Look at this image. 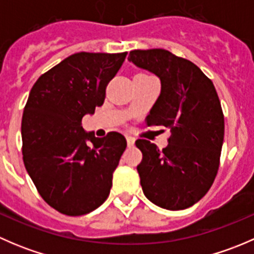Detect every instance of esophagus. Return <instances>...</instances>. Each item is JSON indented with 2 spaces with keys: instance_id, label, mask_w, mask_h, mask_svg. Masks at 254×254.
I'll use <instances>...</instances> for the list:
<instances>
[{
  "instance_id": "1",
  "label": "esophagus",
  "mask_w": 254,
  "mask_h": 254,
  "mask_svg": "<svg viewBox=\"0 0 254 254\" xmlns=\"http://www.w3.org/2000/svg\"><path fill=\"white\" fill-rule=\"evenodd\" d=\"M127 146H129V147H132V146L135 145V137L127 136Z\"/></svg>"
}]
</instances>
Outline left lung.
Segmentation results:
<instances>
[{"instance_id":"obj_1","label":"left lung","mask_w":254,"mask_h":254,"mask_svg":"<svg viewBox=\"0 0 254 254\" xmlns=\"http://www.w3.org/2000/svg\"><path fill=\"white\" fill-rule=\"evenodd\" d=\"M127 60L160 78L147 125L172 132L163 150L147 140L135 142L142 152L143 194L163 209H187L205 195L219 170L225 123L216 89L198 66L165 49L132 50Z\"/></svg>"}]
</instances>
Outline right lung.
I'll use <instances>...</instances> for the list:
<instances>
[{
  "label": "right lung",
  "mask_w": 254,
  "mask_h": 254,
  "mask_svg": "<svg viewBox=\"0 0 254 254\" xmlns=\"http://www.w3.org/2000/svg\"><path fill=\"white\" fill-rule=\"evenodd\" d=\"M127 53H77L40 76L22 118L25 170L45 201L70 216L101 206L127 147L119 132L96 137L82 118L106 98Z\"/></svg>",
  "instance_id": "1"
}]
</instances>
